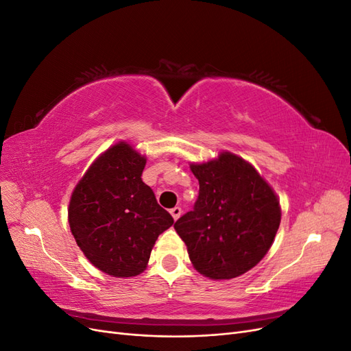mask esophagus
I'll list each match as a JSON object with an SVG mask.
<instances>
[{"instance_id":"1","label":"esophagus","mask_w":351,"mask_h":351,"mask_svg":"<svg viewBox=\"0 0 351 351\" xmlns=\"http://www.w3.org/2000/svg\"><path fill=\"white\" fill-rule=\"evenodd\" d=\"M169 212H171V215H173L174 219H178L180 215H182L183 210H182V208H180V206H176V208H173Z\"/></svg>"}]
</instances>
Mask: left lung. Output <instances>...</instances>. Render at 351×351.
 Listing matches in <instances>:
<instances>
[{
  "label": "left lung",
  "mask_w": 351,
  "mask_h": 351,
  "mask_svg": "<svg viewBox=\"0 0 351 351\" xmlns=\"http://www.w3.org/2000/svg\"><path fill=\"white\" fill-rule=\"evenodd\" d=\"M190 169L199 180V196L174 228L197 272L210 280L236 278L272 246L280 200L252 164L231 152Z\"/></svg>",
  "instance_id": "obj_1"
}]
</instances>
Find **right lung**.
Returning a JSON list of instances; mask_svg holds the SVG:
<instances>
[{
  "mask_svg": "<svg viewBox=\"0 0 351 351\" xmlns=\"http://www.w3.org/2000/svg\"><path fill=\"white\" fill-rule=\"evenodd\" d=\"M146 158L120 142L82 177L69 205V224L89 262L111 277L145 271L158 236L174 224L142 182Z\"/></svg>",
  "mask_w": 351,
  "mask_h": 351,
  "instance_id": "1",
  "label": "right lung"
}]
</instances>
